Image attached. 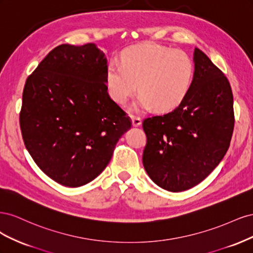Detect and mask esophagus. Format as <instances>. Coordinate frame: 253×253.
Masks as SVG:
<instances>
[{
  "instance_id": "obj_1",
  "label": "esophagus",
  "mask_w": 253,
  "mask_h": 253,
  "mask_svg": "<svg viewBox=\"0 0 253 253\" xmlns=\"http://www.w3.org/2000/svg\"><path fill=\"white\" fill-rule=\"evenodd\" d=\"M141 125V119L139 117H132V126H139Z\"/></svg>"
}]
</instances>
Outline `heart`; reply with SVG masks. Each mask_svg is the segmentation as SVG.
Returning <instances> with one entry per match:
<instances>
[{
  "label": "heart",
  "mask_w": 253,
  "mask_h": 253,
  "mask_svg": "<svg viewBox=\"0 0 253 253\" xmlns=\"http://www.w3.org/2000/svg\"><path fill=\"white\" fill-rule=\"evenodd\" d=\"M193 78L194 63L187 52L156 44L127 48L121 63L112 61L105 74L109 94L120 105L135 93L138 83L141 94L132 106L135 111L173 110L187 96Z\"/></svg>",
  "instance_id": "heart-1"
}]
</instances>
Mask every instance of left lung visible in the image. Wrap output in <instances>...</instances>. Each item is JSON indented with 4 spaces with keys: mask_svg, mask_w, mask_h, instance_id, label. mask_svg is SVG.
<instances>
[{
    "mask_svg": "<svg viewBox=\"0 0 253 253\" xmlns=\"http://www.w3.org/2000/svg\"><path fill=\"white\" fill-rule=\"evenodd\" d=\"M194 78L174 111L143 120L142 164L150 178L170 192L195 187L224 158L234 127L233 95L220 70L194 49Z\"/></svg>",
    "mask_w": 253,
    "mask_h": 253,
    "instance_id": "left-lung-1",
    "label": "left lung"
}]
</instances>
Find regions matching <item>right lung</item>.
I'll list each match as a JSON object with an SVG mask.
<instances>
[{"label": "right lung", "mask_w": 253, "mask_h": 253, "mask_svg": "<svg viewBox=\"0 0 253 253\" xmlns=\"http://www.w3.org/2000/svg\"><path fill=\"white\" fill-rule=\"evenodd\" d=\"M108 60L96 44L59 45L26 80L20 126L37 166L60 185L90 182L109 165L131 121L106 86Z\"/></svg>", "instance_id": "1"}]
</instances>
